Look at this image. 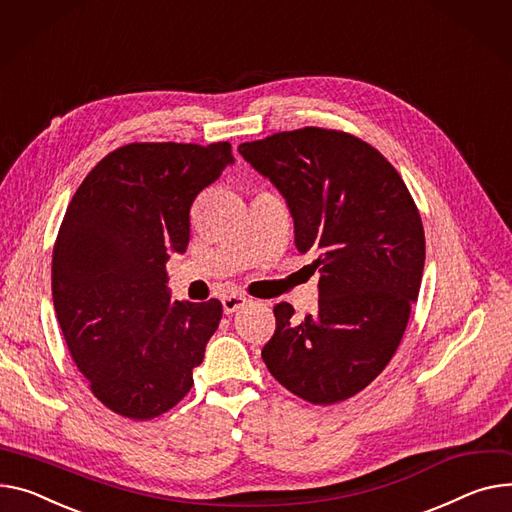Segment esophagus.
Returning <instances> with one entry per match:
<instances>
[{"label":"esophagus","mask_w":512,"mask_h":512,"mask_svg":"<svg viewBox=\"0 0 512 512\" xmlns=\"http://www.w3.org/2000/svg\"><path fill=\"white\" fill-rule=\"evenodd\" d=\"M249 300L243 296V294H228L222 298V309L226 315H232L236 313L238 309H243V306L247 304Z\"/></svg>","instance_id":"1"}]
</instances>
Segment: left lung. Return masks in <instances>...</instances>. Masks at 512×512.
Wrapping results in <instances>:
<instances>
[{
    "label": "left lung",
    "mask_w": 512,
    "mask_h": 512,
    "mask_svg": "<svg viewBox=\"0 0 512 512\" xmlns=\"http://www.w3.org/2000/svg\"><path fill=\"white\" fill-rule=\"evenodd\" d=\"M288 203L294 245L317 257L319 309L294 323L278 304L261 358L315 405L344 401L393 358L422 282L426 243L416 203L387 158L344 131L304 127L238 146Z\"/></svg>",
    "instance_id": "left-lung-1"
}]
</instances>
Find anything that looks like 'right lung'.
I'll list each match as a JSON object with an SVG mask.
<instances>
[{"instance_id": "1", "label": "right lung", "mask_w": 512, "mask_h": 512, "mask_svg": "<svg viewBox=\"0 0 512 512\" xmlns=\"http://www.w3.org/2000/svg\"><path fill=\"white\" fill-rule=\"evenodd\" d=\"M234 162L228 142L129 144L102 158L67 206L53 304L96 399L152 420L193 385L222 319L218 300H170L166 261L189 245V210Z\"/></svg>"}]
</instances>
